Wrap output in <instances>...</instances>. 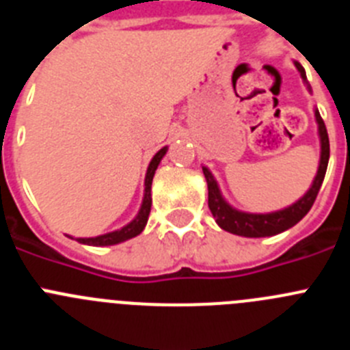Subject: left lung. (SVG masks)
Segmentation results:
<instances>
[{"label":"left lung","instance_id":"8db88e82","mask_svg":"<svg viewBox=\"0 0 350 350\" xmlns=\"http://www.w3.org/2000/svg\"><path fill=\"white\" fill-rule=\"evenodd\" d=\"M295 64L299 73H301V79L307 80V75H305V70H303L301 64ZM315 120H317V126H319L321 138L319 170H317V175H315L314 182H312L310 189L303 194L298 202L293 203L287 208L277 210V212L271 213H249L233 208V206H230L224 202V198H222L221 191H219L217 182L212 177V173L208 172V168L203 166V175H205L206 185H208V208L222 230L228 231V233L240 234V237L247 238L273 237V234L282 233V231L289 230L295 224H298L307 215L308 210L314 205L315 198L319 194L324 175H326L327 161H329V138H327L326 126H324V120L321 117L319 110H315Z\"/></svg>","mask_w":350,"mask_h":350}]
</instances>
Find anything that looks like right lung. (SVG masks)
<instances>
[{
    "label": "right lung",
    "mask_w": 350,
    "mask_h": 350,
    "mask_svg": "<svg viewBox=\"0 0 350 350\" xmlns=\"http://www.w3.org/2000/svg\"><path fill=\"white\" fill-rule=\"evenodd\" d=\"M168 147H163L156 156L152 157L150 161V165L147 168V175H145V194H144V202H142L140 206V212L128 226L124 228H120V230L112 231V233H107V234H100V237H94V238H77L80 243H88V245H98V247H103V245H116V243L120 242H126L129 238L137 237L144 231L145 224H147V219H148V213H150V205H152V198H150V187H152V178H154V173H156L157 165L161 163L163 156L166 154Z\"/></svg>",
    "instance_id": "add662e5"
}]
</instances>
